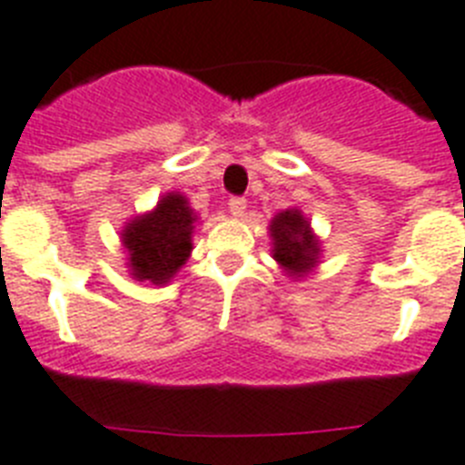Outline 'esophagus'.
Masks as SVG:
<instances>
[{
	"label": "esophagus",
	"mask_w": 465,
	"mask_h": 465,
	"mask_svg": "<svg viewBox=\"0 0 465 465\" xmlns=\"http://www.w3.org/2000/svg\"><path fill=\"white\" fill-rule=\"evenodd\" d=\"M228 209H230V213L235 215V218H242L244 211H247V202H244V199H240V196H232L228 203Z\"/></svg>",
	"instance_id": "1"
}]
</instances>
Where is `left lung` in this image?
<instances>
[{
  "label": "left lung",
  "mask_w": 465,
  "mask_h": 465,
  "mask_svg": "<svg viewBox=\"0 0 465 465\" xmlns=\"http://www.w3.org/2000/svg\"><path fill=\"white\" fill-rule=\"evenodd\" d=\"M271 256L292 281H302L322 263V240L300 209H285L269 223Z\"/></svg>",
  "instance_id": "1"
}]
</instances>
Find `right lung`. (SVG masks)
Instances as JSON below:
<instances>
[{"label": "right lung", "mask_w": 465, "mask_h": 465, "mask_svg": "<svg viewBox=\"0 0 465 465\" xmlns=\"http://www.w3.org/2000/svg\"><path fill=\"white\" fill-rule=\"evenodd\" d=\"M196 223L199 215L180 192H165L153 209L132 218L120 232L129 276L141 283L168 285L192 256Z\"/></svg>", "instance_id": "1"}]
</instances>
